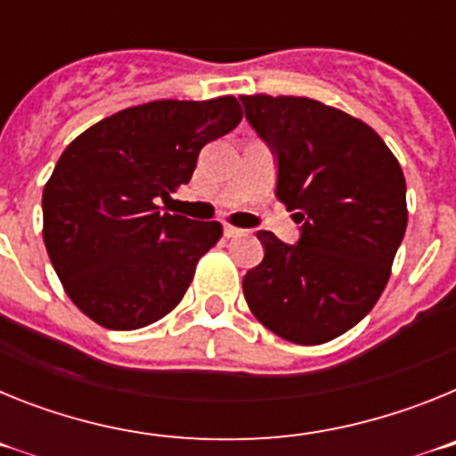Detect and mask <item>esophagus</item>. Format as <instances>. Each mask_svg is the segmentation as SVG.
I'll return each instance as SVG.
<instances>
[{
  "mask_svg": "<svg viewBox=\"0 0 456 456\" xmlns=\"http://www.w3.org/2000/svg\"><path fill=\"white\" fill-rule=\"evenodd\" d=\"M244 232H247V231H241V228H235V225H228V224L224 225V235L225 237H240V235H244Z\"/></svg>",
  "mask_w": 456,
  "mask_h": 456,
  "instance_id": "obj_1",
  "label": "esophagus"
}]
</instances>
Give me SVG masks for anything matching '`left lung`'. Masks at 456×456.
I'll return each mask as SVG.
<instances>
[{
  "label": "left lung",
  "instance_id": "left-lung-1",
  "mask_svg": "<svg viewBox=\"0 0 456 456\" xmlns=\"http://www.w3.org/2000/svg\"><path fill=\"white\" fill-rule=\"evenodd\" d=\"M276 162V199L301 224L297 244L269 231L244 297L269 331L322 345L368 315L406 231V183L381 136L310 98L241 95Z\"/></svg>",
  "mask_w": 456,
  "mask_h": 456
}]
</instances>
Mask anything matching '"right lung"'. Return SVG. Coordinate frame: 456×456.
I'll use <instances>...</instances> for the list:
<instances>
[{
    "instance_id": "1",
    "label": "right lung",
    "mask_w": 456,
    "mask_h": 456,
    "mask_svg": "<svg viewBox=\"0 0 456 456\" xmlns=\"http://www.w3.org/2000/svg\"><path fill=\"white\" fill-rule=\"evenodd\" d=\"M240 120L231 95L157 100L100 120L63 151L43 191V237L84 315L134 331L180 304L221 224L159 212L155 203L187 184L200 148Z\"/></svg>"
}]
</instances>
